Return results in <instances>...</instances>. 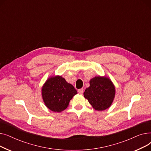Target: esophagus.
<instances>
[{"label": "esophagus", "instance_id": "34e87169", "mask_svg": "<svg viewBox=\"0 0 151 151\" xmlns=\"http://www.w3.org/2000/svg\"><path fill=\"white\" fill-rule=\"evenodd\" d=\"M83 91H84V89H83V88H81V89H80L78 90V92L79 93L82 94V93H83Z\"/></svg>", "mask_w": 151, "mask_h": 151}]
</instances>
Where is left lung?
Returning a JSON list of instances; mask_svg holds the SVG:
<instances>
[{
    "label": "left lung",
    "mask_w": 151,
    "mask_h": 151,
    "mask_svg": "<svg viewBox=\"0 0 151 151\" xmlns=\"http://www.w3.org/2000/svg\"><path fill=\"white\" fill-rule=\"evenodd\" d=\"M115 88L109 78L96 76L90 81V86L84 92L93 108L98 111L108 108L114 100Z\"/></svg>",
    "instance_id": "1"
}]
</instances>
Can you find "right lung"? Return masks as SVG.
<instances>
[{"mask_svg":"<svg viewBox=\"0 0 151 151\" xmlns=\"http://www.w3.org/2000/svg\"><path fill=\"white\" fill-rule=\"evenodd\" d=\"M76 93L74 87L59 76L49 78L42 88L45 104L54 112H60L67 108L70 100Z\"/></svg>","mask_w":151,"mask_h":151,"instance_id":"right-lung-1","label":"right lung"}]
</instances>
